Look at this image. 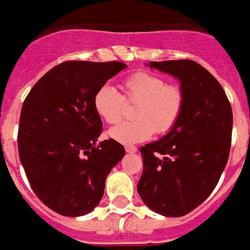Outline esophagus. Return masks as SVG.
<instances>
[{
	"instance_id": "obj_1",
	"label": "esophagus",
	"mask_w": 250,
	"mask_h": 250,
	"mask_svg": "<svg viewBox=\"0 0 250 250\" xmlns=\"http://www.w3.org/2000/svg\"><path fill=\"white\" fill-rule=\"evenodd\" d=\"M125 151H126L127 153H135L137 152V147H134V146H126V147H125Z\"/></svg>"
}]
</instances>
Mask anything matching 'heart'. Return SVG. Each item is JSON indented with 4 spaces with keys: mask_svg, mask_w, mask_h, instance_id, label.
Here are the masks:
<instances>
[{
    "mask_svg": "<svg viewBox=\"0 0 250 250\" xmlns=\"http://www.w3.org/2000/svg\"><path fill=\"white\" fill-rule=\"evenodd\" d=\"M124 94L115 87L103 85L95 91L93 105L104 123H119L124 115L125 102L135 103L131 121L119 124L108 135L123 145L147 141L156 134H165L174 126L185 108V91L177 83L147 71L133 73L123 81Z\"/></svg>",
    "mask_w": 250,
    "mask_h": 250,
    "instance_id": "1",
    "label": "heart"
}]
</instances>
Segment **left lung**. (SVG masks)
I'll use <instances>...</instances> for the list:
<instances>
[{
	"label": "left lung",
	"instance_id": "left-lung-1",
	"mask_svg": "<svg viewBox=\"0 0 250 250\" xmlns=\"http://www.w3.org/2000/svg\"><path fill=\"white\" fill-rule=\"evenodd\" d=\"M179 80L185 108L161 139L141 147L139 196L165 217H182L207 200L225 170L231 148L232 109L210 72L193 61L149 62Z\"/></svg>",
	"mask_w": 250,
	"mask_h": 250
}]
</instances>
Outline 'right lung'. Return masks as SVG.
I'll use <instances>...</instances> for the list:
<instances>
[{
  "mask_svg": "<svg viewBox=\"0 0 250 250\" xmlns=\"http://www.w3.org/2000/svg\"><path fill=\"white\" fill-rule=\"evenodd\" d=\"M125 68L121 62H64L24 101L19 159L33 192L58 214L90 213L101 203L107 175L125 156L115 139L97 143L103 124L93 105L95 91Z\"/></svg>",
  "mask_w": 250,
  "mask_h": 250,
  "instance_id": "1",
  "label": "right lung"
}]
</instances>
